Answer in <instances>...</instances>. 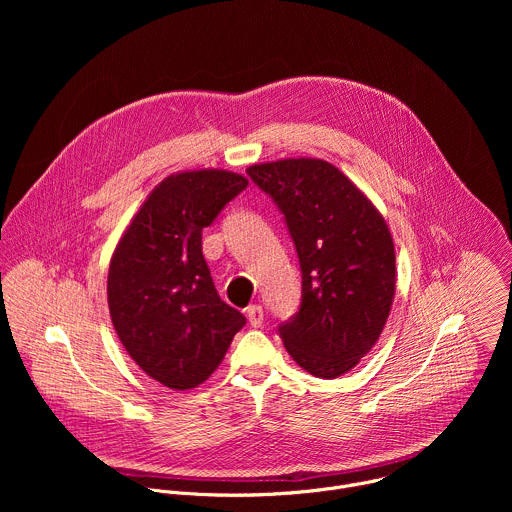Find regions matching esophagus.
<instances>
[{"instance_id": "1", "label": "esophagus", "mask_w": 512, "mask_h": 512, "mask_svg": "<svg viewBox=\"0 0 512 512\" xmlns=\"http://www.w3.org/2000/svg\"><path fill=\"white\" fill-rule=\"evenodd\" d=\"M247 318H249V324H251L253 328H259V326L263 324V308L257 306V304L249 306V308H247Z\"/></svg>"}]
</instances>
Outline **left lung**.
Listing matches in <instances>:
<instances>
[{"mask_svg":"<svg viewBox=\"0 0 512 512\" xmlns=\"http://www.w3.org/2000/svg\"><path fill=\"white\" fill-rule=\"evenodd\" d=\"M251 180L285 216L302 267L300 312L279 326L304 371L336 379L379 340L395 298V245L383 214L318 158L253 164Z\"/></svg>","mask_w":512,"mask_h":512,"instance_id":"1","label":"left lung"}]
</instances>
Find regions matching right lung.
<instances>
[{
    "instance_id": "add662e5",
    "label": "right lung",
    "mask_w": 512,
    "mask_h": 512,
    "mask_svg": "<svg viewBox=\"0 0 512 512\" xmlns=\"http://www.w3.org/2000/svg\"><path fill=\"white\" fill-rule=\"evenodd\" d=\"M229 170L164 178L139 206L109 263L115 332L137 367L168 389L202 385L223 362L245 316L218 298L202 229L247 188Z\"/></svg>"
}]
</instances>
